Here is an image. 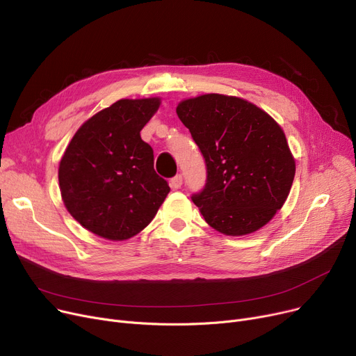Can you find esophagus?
<instances>
[{"label": "esophagus", "mask_w": 356, "mask_h": 356, "mask_svg": "<svg viewBox=\"0 0 356 356\" xmlns=\"http://www.w3.org/2000/svg\"><path fill=\"white\" fill-rule=\"evenodd\" d=\"M181 185H182V175H181V174H177V175L171 179V187L175 188V190H178V188H181Z\"/></svg>", "instance_id": "1"}]
</instances>
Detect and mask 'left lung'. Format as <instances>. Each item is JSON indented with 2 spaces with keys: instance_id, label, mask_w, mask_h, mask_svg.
Listing matches in <instances>:
<instances>
[{
  "instance_id": "left-lung-1",
  "label": "left lung",
  "mask_w": 356,
  "mask_h": 356,
  "mask_svg": "<svg viewBox=\"0 0 356 356\" xmlns=\"http://www.w3.org/2000/svg\"><path fill=\"white\" fill-rule=\"evenodd\" d=\"M206 161L207 179L194 204L229 236L265 226L290 194L296 162L282 129L246 99L206 94L177 107Z\"/></svg>"
}]
</instances>
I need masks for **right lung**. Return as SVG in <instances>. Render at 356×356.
Returning a JSON list of instances; mask_svg holds the SVG:
<instances>
[{
	"mask_svg": "<svg viewBox=\"0 0 356 356\" xmlns=\"http://www.w3.org/2000/svg\"><path fill=\"white\" fill-rule=\"evenodd\" d=\"M159 98L118 99L83 123L59 163L65 207L87 230L126 241L143 230L169 193L140 130Z\"/></svg>",
	"mask_w": 356,
	"mask_h": 356,
	"instance_id": "obj_1",
	"label": "right lung"
}]
</instances>
